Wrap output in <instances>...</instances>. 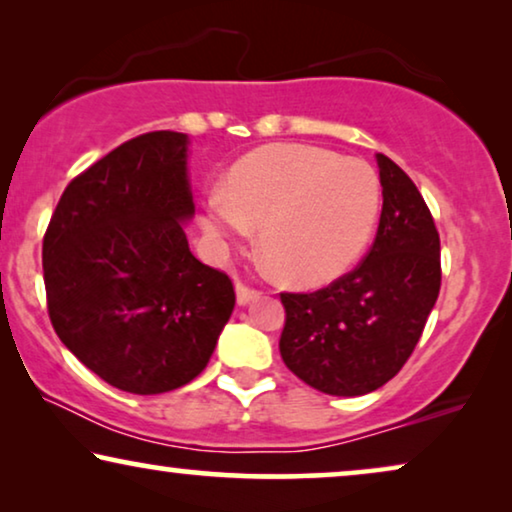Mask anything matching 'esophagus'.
<instances>
[{
  "label": "esophagus",
  "instance_id": "esophagus-1",
  "mask_svg": "<svg viewBox=\"0 0 512 512\" xmlns=\"http://www.w3.org/2000/svg\"><path fill=\"white\" fill-rule=\"evenodd\" d=\"M235 291H237V303H240V305H249L251 300H256L258 296H261V293H258L256 289H251V286L242 284V282L235 284Z\"/></svg>",
  "mask_w": 512,
  "mask_h": 512
}]
</instances>
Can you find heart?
<instances>
[{
    "instance_id": "heart-1",
    "label": "heart",
    "mask_w": 512,
    "mask_h": 512,
    "mask_svg": "<svg viewBox=\"0 0 512 512\" xmlns=\"http://www.w3.org/2000/svg\"><path fill=\"white\" fill-rule=\"evenodd\" d=\"M380 181L359 158L303 144L263 146L209 200L205 228L233 240L261 226V249L286 282L317 286L342 275L373 237Z\"/></svg>"
}]
</instances>
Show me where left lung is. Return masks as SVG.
Listing matches in <instances>:
<instances>
[{
	"mask_svg": "<svg viewBox=\"0 0 512 512\" xmlns=\"http://www.w3.org/2000/svg\"><path fill=\"white\" fill-rule=\"evenodd\" d=\"M382 214L352 272L312 293H282L286 368L331 396L387 384L415 352L440 291V237L422 193L377 153Z\"/></svg>",
	"mask_w": 512,
	"mask_h": 512,
	"instance_id": "left-lung-1",
	"label": "left lung"
}]
</instances>
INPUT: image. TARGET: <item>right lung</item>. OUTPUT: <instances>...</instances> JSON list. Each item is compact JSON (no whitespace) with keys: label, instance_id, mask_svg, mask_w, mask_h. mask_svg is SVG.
I'll return each instance as SVG.
<instances>
[{"label":"right lung","instance_id":"right-lung-1","mask_svg":"<svg viewBox=\"0 0 512 512\" xmlns=\"http://www.w3.org/2000/svg\"><path fill=\"white\" fill-rule=\"evenodd\" d=\"M184 132H146L69 181L44 235L48 317L111 387L151 396L205 370L235 307L226 272L200 263Z\"/></svg>","mask_w":512,"mask_h":512}]
</instances>
